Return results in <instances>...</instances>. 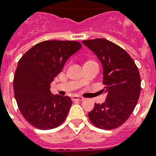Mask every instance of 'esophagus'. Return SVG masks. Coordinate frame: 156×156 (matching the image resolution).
Segmentation results:
<instances>
[{
  "label": "esophagus",
  "mask_w": 156,
  "mask_h": 156,
  "mask_svg": "<svg viewBox=\"0 0 156 156\" xmlns=\"http://www.w3.org/2000/svg\"><path fill=\"white\" fill-rule=\"evenodd\" d=\"M72 100L73 101H83V100H84V98L78 97V96H73Z\"/></svg>",
  "instance_id": "esophagus-1"
}]
</instances>
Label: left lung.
<instances>
[{
  "mask_svg": "<svg viewBox=\"0 0 156 156\" xmlns=\"http://www.w3.org/2000/svg\"><path fill=\"white\" fill-rule=\"evenodd\" d=\"M103 67L104 103L94 104L88 112L93 125L112 130L124 124L133 112L140 93V76L134 60L125 49L105 39L83 40Z\"/></svg>",
  "mask_w": 156,
  "mask_h": 156,
  "instance_id": "1",
  "label": "left lung"
}]
</instances>
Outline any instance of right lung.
Returning a JSON list of instances; mask_svg holds the SVG:
<instances>
[{"instance_id":"obj_1","label":"right lung","mask_w":156,"mask_h":156,"mask_svg":"<svg viewBox=\"0 0 156 156\" xmlns=\"http://www.w3.org/2000/svg\"><path fill=\"white\" fill-rule=\"evenodd\" d=\"M81 47L78 41L46 40L20 58L14 76V94L20 113L34 127L50 130L66 119L71 98L53 95L50 84Z\"/></svg>"}]
</instances>
